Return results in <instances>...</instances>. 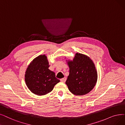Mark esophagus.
<instances>
[{
	"label": "esophagus",
	"mask_w": 125,
	"mask_h": 125,
	"mask_svg": "<svg viewBox=\"0 0 125 125\" xmlns=\"http://www.w3.org/2000/svg\"><path fill=\"white\" fill-rule=\"evenodd\" d=\"M66 80V78H62V79H60V81H61V82H63V83L65 82Z\"/></svg>",
	"instance_id": "34e87169"
}]
</instances>
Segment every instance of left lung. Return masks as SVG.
Here are the masks:
<instances>
[{
    "label": "left lung",
    "instance_id": "left-lung-1",
    "mask_svg": "<svg viewBox=\"0 0 125 125\" xmlns=\"http://www.w3.org/2000/svg\"><path fill=\"white\" fill-rule=\"evenodd\" d=\"M69 74L66 81L69 90L76 95L89 93L97 81V73L92 60L89 57L77 53L73 61H68Z\"/></svg>",
    "mask_w": 125,
    "mask_h": 125
}]
</instances>
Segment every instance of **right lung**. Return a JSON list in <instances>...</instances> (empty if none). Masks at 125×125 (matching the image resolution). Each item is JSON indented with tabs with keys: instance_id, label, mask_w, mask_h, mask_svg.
Listing matches in <instances>:
<instances>
[{
	"instance_id": "right-lung-1",
	"label": "right lung",
	"mask_w": 125,
	"mask_h": 125,
	"mask_svg": "<svg viewBox=\"0 0 125 125\" xmlns=\"http://www.w3.org/2000/svg\"><path fill=\"white\" fill-rule=\"evenodd\" d=\"M49 63L45 55H40L31 61L25 74V83L33 94L43 95L52 91L60 80L49 69Z\"/></svg>"
}]
</instances>
